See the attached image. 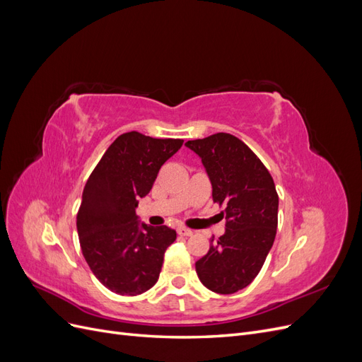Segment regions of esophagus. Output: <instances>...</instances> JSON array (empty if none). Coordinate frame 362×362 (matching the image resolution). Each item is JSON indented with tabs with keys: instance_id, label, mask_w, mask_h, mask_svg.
<instances>
[{
	"instance_id": "34e87169",
	"label": "esophagus",
	"mask_w": 362,
	"mask_h": 362,
	"mask_svg": "<svg viewBox=\"0 0 362 362\" xmlns=\"http://www.w3.org/2000/svg\"><path fill=\"white\" fill-rule=\"evenodd\" d=\"M177 231H178V234H180V235H182V237H190V235L193 234L192 229H189V228H184V226H180V228L177 229Z\"/></svg>"
}]
</instances>
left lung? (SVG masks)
I'll return each instance as SVG.
<instances>
[{
    "mask_svg": "<svg viewBox=\"0 0 362 362\" xmlns=\"http://www.w3.org/2000/svg\"><path fill=\"white\" fill-rule=\"evenodd\" d=\"M213 185V201L225 205V234L196 261L204 286L218 294L247 287L275 242L278 193L272 175L242 140L228 133L189 140ZM213 243V240H211Z\"/></svg>",
    "mask_w": 362,
    "mask_h": 362,
    "instance_id": "8db88e82",
    "label": "left lung"
}]
</instances>
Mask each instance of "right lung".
Returning <instances> with one entry per match:
<instances>
[{
    "mask_svg": "<svg viewBox=\"0 0 362 362\" xmlns=\"http://www.w3.org/2000/svg\"><path fill=\"white\" fill-rule=\"evenodd\" d=\"M182 141L137 131L120 134L84 185L76 214L80 246L93 275L113 293L141 294L158 281L164 252L177 233L166 225L139 223L136 208Z\"/></svg>",
    "mask_w": 362,
    "mask_h": 362,
    "instance_id": "add662e5",
    "label": "right lung"
}]
</instances>
